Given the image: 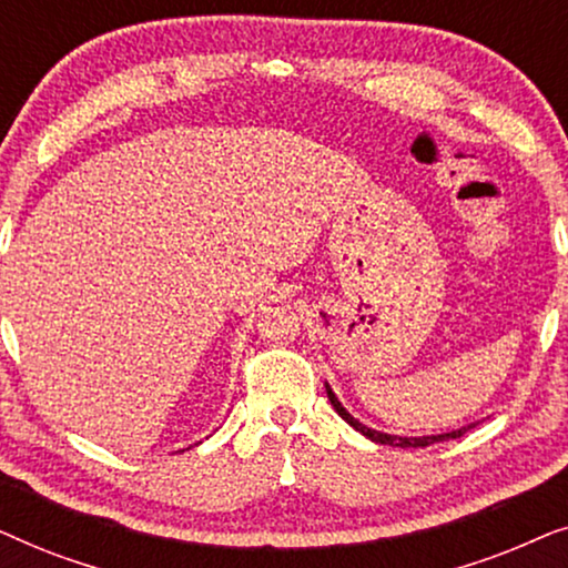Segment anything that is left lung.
Segmentation results:
<instances>
[{"mask_svg": "<svg viewBox=\"0 0 568 568\" xmlns=\"http://www.w3.org/2000/svg\"><path fill=\"white\" fill-rule=\"evenodd\" d=\"M325 390H328V400H331V406L336 408V414L344 418L346 424H352L356 432H362L364 437L372 439V442H379V445H390V447H429V445H434V442H445V439L463 437V434L473 426V424L470 426H463V429H455V432H447V434H432V437H395V434H385V432L369 429V426H364L362 422H356V418L348 414L344 406H341V400L336 398V393L331 390V385H325Z\"/></svg>", "mask_w": 568, "mask_h": 568, "instance_id": "obj_1", "label": "left lung"}]
</instances>
